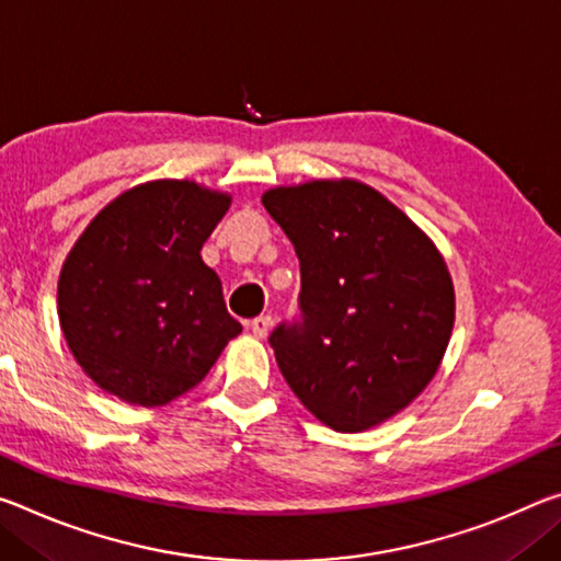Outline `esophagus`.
Instances as JSON below:
<instances>
[{"instance_id":"1","label":"esophagus","mask_w":561,"mask_h":561,"mask_svg":"<svg viewBox=\"0 0 561 561\" xmlns=\"http://www.w3.org/2000/svg\"><path fill=\"white\" fill-rule=\"evenodd\" d=\"M270 327H272V317H266V314L254 317L252 322H249V329H252L254 336H266V332H270Z\"/></svg>"}]
</instances>
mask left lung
I'll return each mask as SVG.
<instances>
[{
	"mask_svg": "<svg viewBox=\"0 0 561 561\" xmlns=\"http://www.w3.org/2000/svg\"><path fill=\"white\" fill-rule=\"evenodd\" d=\"M264 209L295 244V322L270 334L299 402L336 432L377 426L422 394L455 327V287L437 247L371 186H277Z\"/></svg>",
	"mask_w": 561,
	"mask_h": 561,
	"instance_id": "8db88e82",
	"label": "left lung"
}]
</instances>
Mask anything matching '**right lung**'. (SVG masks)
<instances>
[{
	"label": "right lung",
	"mask_w": 561,
	"mask_h": 561,
	"mask_svg": "<svg viewBox=\"0 0 561 561\" xmlns=\"http://www.w3.org/2000/svg\"><path fill=\"white\" fill-rule=\"evenodd\" d=\"M229 204L190 180L147 182L106 204L77 239L59 274V324L104 392L169 404L242 332L199 254Z\"/></svg>",
	"instance_id": "right-lung-1"
}]
</instances>
